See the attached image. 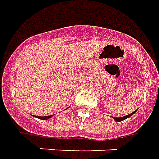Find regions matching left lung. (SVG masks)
Here are the masks:
<instances>
[{"label":"left lung","instance_id":"1","mask_svg":"<svg viewBox=\"0 0 159 159\" xmlns=\"http://www.w3.org/2000/svg\"><path fill=\"white\" fill-rule=\"evenodd\" d=\"M135 112H136V110H135V111H134L133 113H131V114H129V115H128V116H123V117H113V116H112V118H113L114 120H115V121H124L125 119H127V118L130 117V116H131L132 115H134V114L135 113Z\"/></svg>","mask_w":159,"mask_h":159}]
</instances>
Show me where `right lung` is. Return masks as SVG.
Segmentation results:
<instances>
[{
	"instance_id": "obj_1",
	"label": "right lung",
	"mask_w": 159,
	"mask_h": 159,
	"mask_svg": "<svg viewBox=\"0 0 159 159\" xmlns=\"http://www.w3.org/2000/svg\"><path fill=\"white\" fill-rule=\"evenodd\" d=\"M52 116H39V117H38V119H41V120H48V119H49L50 117H52Z\"/></svg>"
}]
</instances>
